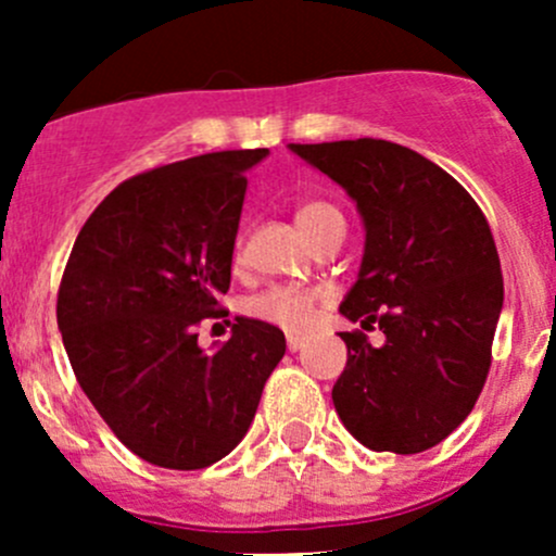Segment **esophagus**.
Segmentation results:
<instances>
[{
    "instance_id": "esophagus-1",
    "label": "esophagus",
    "mask_w": 556,
    "mask_h": 556,
    "mask_svg": "<svg viewBox=\"0 0 556 556\" xmlns=\"http://www.w3.org/2000/svg\"><path fill=\"white\" fill-rule=\"evenodd\" d=\"M304 344H306L304 336H288V350H290V352L304 350Z\"/></svg>"
}]
</instances>
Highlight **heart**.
I'll return each instance as SVG.
<instances>
[{
	"label": "heart",
	"mask_w": 556,
	"mask_h": 556,
	"mask_svg": "<svg viewBox=\"0 0 556 556\" xmlns=\"http://www.w3.org/2000/svg\"><path fill=\"white\" fill-rule=\"evenodd\" d=\"M295 220H299L301 231L306 237L314 239L325 226H330L333 220H344L341 212L336 210L328 201H304L295 212ZM250 312L255 317L266 319V323L279 325L285 330H293V333H301L312 325L314 314V293L304 288H268L266 293H261L257 299H252Z\"/></svg>",
	"instance_id": "obj_1"
}]
</instances>
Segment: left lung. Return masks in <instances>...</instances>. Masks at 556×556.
Here are the masks:
<instances>
[{"label": "left lung", "instance_id": "8db88e82", "mask_svg": "<svg viewBox=\"0 0 556 556\" xmlns=\"http://www.w3.org/2000/svg\"><path fill=\"white\" fill-rule=\"evenodd\" d=\"M288 148L346 190L366 231L361 271L339 312L379 323L384 344L341 333L339 419L374 452L430 450L468 417L490 374L503 274L486 217L452 174L403 144Z\"/></svg>", "mask_w": 556, "mask_h": 556}]
</instances>
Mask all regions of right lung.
Masks as SVG:
<instances>
[{"label":"right lung","mask_w":556,"mask_h":556,"mask_svg":"<svg viewBox=\"0 0 556 556\" xmlns=\"http://www.w3.org/2000/svg\"><path fill=\"white\" fill-rule=\"evenodd\" d=\"M268 155L223 150L117 185L77 233L59 288L72 371L112 433L161 468L226 457L285 355V333L237 317L204 352L201 319L220 317L247 172Z\"/></svg>","instance_id":"1"}]
</instances>
